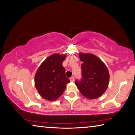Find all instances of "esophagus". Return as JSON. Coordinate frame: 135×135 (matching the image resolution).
<instances>
[{
	"label": "esophagus",
	"instance_id": "esophagus-1",
	"mask_svg": "<svg viewBox=\"0 0 135 135\" xmlns=\"http://www.w3.org/2000/svg\"><path fill=\"white\" fill-rule=\"evenodd\" d=\"M70 81L71 82H74L75 81V78L74 76H72L70 78Z\"/></svg>",
	"mask_w": 135,
	"mask_h": 135
}]
</instances>
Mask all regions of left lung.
Masks as SVG:
<instances>
[{
	"label": "left lung",
	"instance_id": "1",
	"mask_svg": "<svg viewBox=\"0 0 135 135\" xmlns=\"http://www.w3.org/2000/svg\"><path fill=\"white\" fill-rule=\"evenodd\" d=\"M82 79L75 84L82 95L91 100L99 98L105 93L109 83L110 75L107 66L98 57L91 53H79Z\"/></svg>",
	"mask_w": 135,
	"mask_h": 135
}]
</instances>
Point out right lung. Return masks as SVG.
Listing matches in <instances>:
<instances>
[{"label":"right lung","mask_w":135,"mask_h":135,"mask_svg":"<svg viewBox=\"0 0 135 135\" xmlns=\"http://www.w3.org/2000/svg\"><path fill=\"white\" fill-rule=\"evenodd\" d=\"M66 54L54 53L48 57L37 69L35 75V85L42 98L55 101L65 90L70 80L66 76L62 66Z\"/></svg>","instance_id":"add662e5"}]
</instances>
